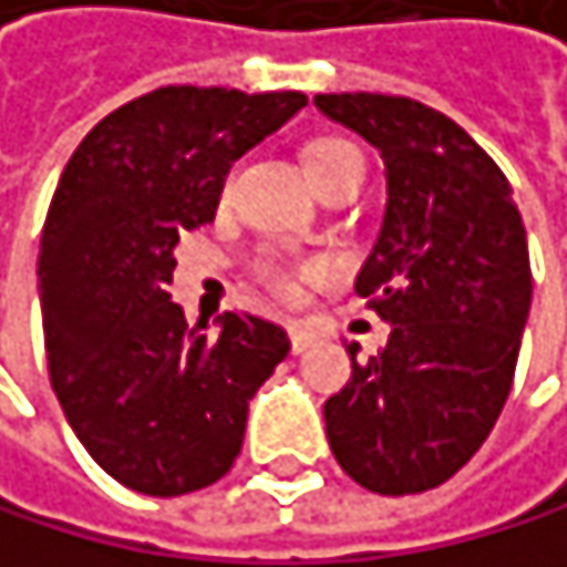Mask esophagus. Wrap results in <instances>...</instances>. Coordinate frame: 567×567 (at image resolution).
<instances>
[{"label":"esophagus","mask_w":567,"mask_h":567,"mask_svg":"<svg viewBox=\"0 0 567 567\" xmlns=\"http://www.w3.org/2000/svg\"><path fill=\"white\" fill-rule=\"evenodd\" d=\"M289 340H292V354H302L306 348H312V333L306 327H289Z\"/></svg>","instance_id":"obj_1"}]
</instances>
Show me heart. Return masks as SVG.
Segmentation results:
<instances>
[{
	"label": "heart",
	"mask_w": 567,
	"mask_h": 567,
	"mask_svg": "<svg viewBox=\"0 0 567 567\" xmlns=\"http://www.w3.org/2000/svg\"><path fill=\"white\" fill-rule=\"evenodd\" d=\"M348 161H361L358 147L348 144V141L323 137V141H312V144L306 147V172H309V178L317 182V185H320L327 175H333L340 165H348ZM271 281H275V289H278V292H286V296L292 292V286H289V278H286V275H275Z\"/></svg>",
	"instance_id": "heart-1"
}]
</instances>
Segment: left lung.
Masks as SVG:
<instances>
[{
    "mask_svg": "<svg viewBox=\"0 0 567 567\" xmlns=\"http://www.w3.org/2000/svg\"><path fill=\"white\" fill-rule=\"evenodd\" d=\"M317 110L385 161V216L354 292L392 327L327 399V441L379 496L426 493L496 426L530 312L527 230L499 165L416 99L340 92Z\"/></svg>",
    "mask_w": 567,
    "mask_h": 567,
    "instance_id": "1",
    "label": "left lung"
}]
</instances>
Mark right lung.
Masks as SVG:
<instances>
[{"mask_svg": "<svg viewBox=\"0 0 567 567\" xmlns=\"http://www.w3.org/2000/svg\"><path fill=\"white\" fill-rule=\"evenodd\" d=\"M302 92L168 85L89 130L54 188L37 258L51 385L95 465L144 496L230 472L247 402L289 354L281 327L223 312L188 327L168 286L178 234L213 223L230 165Z\"/></svg>", "mask_w": 567, "mask_h": 567, "instance_id": "1", "label": "right lung"}]
</instances>
